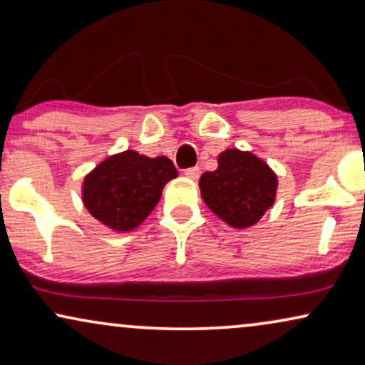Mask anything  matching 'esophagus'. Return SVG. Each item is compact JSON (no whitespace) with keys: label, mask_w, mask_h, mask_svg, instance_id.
I'll use <instances>...</instances> for the list:
<instances>
[{"label":"esophagus","mask_w":365,"mask_h":365,"mask_svg":"<svg viewBox=\"0 0 365 365\" xmlns=\"http://www.w3.org/2000/svg\"><path fill=\"white\" fill-rule=\"evenodd\" d=\"M186 178H189V179H192V181H197L199 179V176H201V169L199 168H189V169H186Z\"/></svg>","instance_id":"1"}]
</instances>
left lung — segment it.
<instances>
[{"label":"left lung","instance_id":"1","mask_svg":"<svg viewBox=\"0 0 365 365\" xmlns=\"http://www.w3.org/2000/svg\"><path fill=\"white\" fill-rule=\"evenodd\" d=\"M202 201L216 216L234 229L259 222L274 206L277 174L251 151L226 149L217 156V169L199 179Z\"/></svg>","mask_w":365,"mask_h":365}]
</instances>
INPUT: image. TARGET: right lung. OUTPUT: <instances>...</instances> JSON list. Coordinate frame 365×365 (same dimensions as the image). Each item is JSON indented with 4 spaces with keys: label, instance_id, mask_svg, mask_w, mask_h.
<instances>
[{
    "label": "right lung",
    "instance_id": "add662e5",
    "mask_svg": "<svg viewBox=\"0 0 365 365\" xmlns=\"http://www.w3.org/2000/svg\"><path fill=\"white\" fill-rule=\"evenodd\" d=\"M174 178L178 171L169 158H148L128 149L106 158L84 176L83 204L106 227L129 232L153 212L164 186Z\"/></svg>",
    "mask_w": 365,
    "mask_h": 365
}]
</instances>
